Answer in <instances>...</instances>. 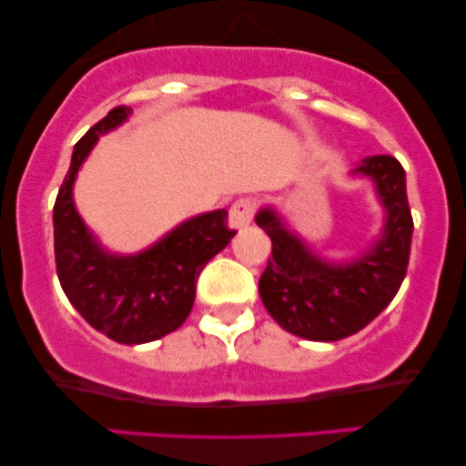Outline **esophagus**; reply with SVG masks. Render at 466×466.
I'll list each match as a JSON object with an SVG mask.
<instances>
[{
    "instance_id": "obj_1",
    "label": "esophagus",
    "mask_w": 466,
    "mask_h": 466,
    "mask_svg": "<svg viewBox=\"0 0 466 466\" xmlns=\"http://www.w3.org/2000/svg\"><path fill=\"white\" fill-rule=\"evenodd\" d=\"M256 212V201L249 199V197H243V199H237L229 208V226L232 228H245L249 226L251 218H254Z\"/></svg>"
}]
</instances>
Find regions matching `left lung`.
Masks as SVG:
<instances>
[{
    "label": "left lung",
    "instance_id": "left-lung-1",
    "mask_svg": "<svg viewBox=\"0 0 466 466\" xmlns=\"http://www.w3.org/2000/svg\"><path fill=\"white\" fill-rule=\"evenodd\" d=\"M352 173L374 181L388 212L381 238L352 263H326L289 232L271 208L256 215L271 238V258L258 280L260 300L282 329L304 339L355 335L392 302L408 274L414 221L403 166L392 155H372Z\"/></svg>",
    "mask_w": 466,
    "mask_h": 466
}]
</instances>
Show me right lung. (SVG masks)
I'll return each mask as SVG.
<instances>
[{
  "mask_svg": "<svg viewBox=\"0 0 466 466\" xmlns=\"http://www.w3.org/2000/svg\"><path fill=\"white\" fill-rule=\"evenodd\" d=\"M129 114L131 106H116L74 147L55 203V258L67 300L96 330L120 344H144L186 322L201 269L237 232L228 228V210H215L188 218L136 256L100 248L74 208L72 186L96 140Z\"/></svg>",
  "mask_w": 466,
  "mask_h": 466,
  "instance_id": "add662e5",
  "label": "right lung"
}]
</instances>
